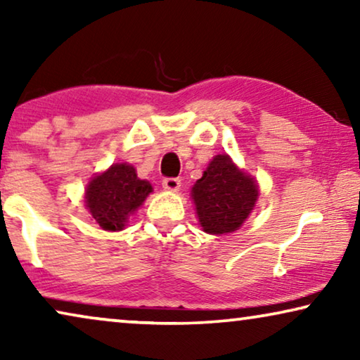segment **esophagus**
<instances>
[{
	"label": "esophagus",
	"mask_w": 360,
	"mask_h": 360,
	"mask_svg": "<svg viewBox=\"0 0 360 360\" xmlns=\"http://www.w3.org/2000/svg\"><path fill=\"white\" fill-rule=\"evenodd\" d=\"M180 185H181V181L179 179H164V180H162V186H164V188L169 190V191H176L180 188Z\"/></svg>",
	"instance_id": "esophagus-1"
}]
</instances>
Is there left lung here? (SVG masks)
<instances>
[{
	"label": "left lung",
	"mask_w": 360,
	"mask_h": 360,
	"mask_svg": "<svg viewBox=\"0 0 360 360\" xmlns=\"http://www.w3.org/2000/svg\"><path fill=\"white\" fill-rule=\"evenodd\" d=\"M257 196V181L226 154L216 155L191 188L201 228L216 236L238 231L254 210Z\"/></svg>",
	"instance_id": "8db88e82"
}]
</instances>
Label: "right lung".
I'll return each mask as SVG.
<instances>
[{
    "label": "right lung",
    "mask_w": 360,
    "mask_h": 360,
    "mask_svg": "<svg viewBox=\"0 0 360 360\" xmlns=\"http://www.w3.org/2000/svg\"><path fill=\"white\" fill-rule=\"evenodd\" d=\"M149 193H152V185L137 176L134 167L112 164L90 180L85 205L101 229L121 231Z\"/></svg>",
    "instance_id": "1"
}]
</instances>
